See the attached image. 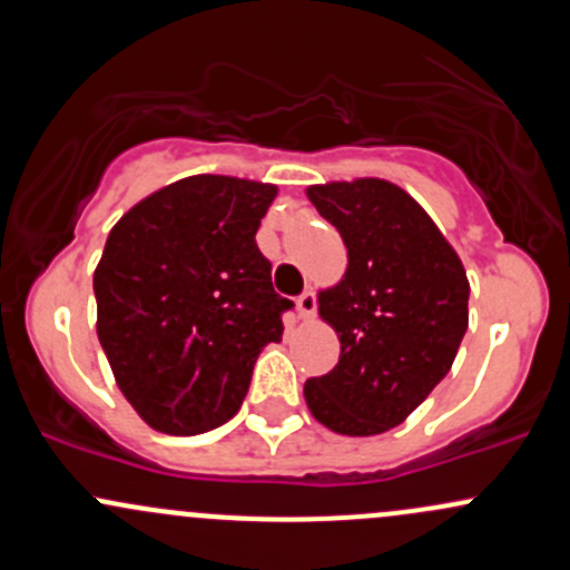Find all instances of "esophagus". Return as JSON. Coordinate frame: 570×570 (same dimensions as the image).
I'll list each match as a JSON object with an SVG mask.
<instances>
[{
  "label": "esophagus",
  "mask_w": 570,
  "mask_h": 570,
  "mask_svg": "<svg viewBox=\"0 0 570 570\" xmlns=\"http://www.w3.org/2000/svg\"><path fill=\"white\" fill-rule=\"evenodd\" d=\"M297 314L301 320H311L316 314V292L314 289H305L301 297H297Z\"/></svg>",
  "instance_id": "obj_1"
}]
</instances>
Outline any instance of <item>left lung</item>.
Returning a JSON list of instances; mask_svg holds the SVG:
<instances>
[{
  "mask_svg": "<svg viewBox=\"0 0 570 570\" xmlns=\"http://www.w3.org/2000/svg\"><path fill=\"white\" fill-rule=\"evenodd\" d=\"M308 199L338 229L350 265L320 295L341 357L331 374L305 382V401L335 434H382L451 371L470 322V281L426 209L399 185L374 177L311 185Z\"/></svg>",
  "mask_w": 570,
  "mask_h": 570,
  "instance_id": "left-lung-1",
  "label": "left lung"
}]
</instances>
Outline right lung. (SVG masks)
I'll use <instances>...</instances> for the list:
<instances>
[{
  "label": "right lung",
  "mask_w": 570,
  "mask_h": 570,
  "mask_svg": "<svg viewBox=\"0 0 570 570\" xmlns=\"http://www.w3.org/2000/svg\"><path fill=\"white\" fill-rule=\"evenodd\" d=\"M275 185L196 175L117 220L95 269L98 338L141 421L175 436L229 421L292 301L273 289L256 229Z\"/></svg>",
  "instance_id": "1"
}]
</instances>
